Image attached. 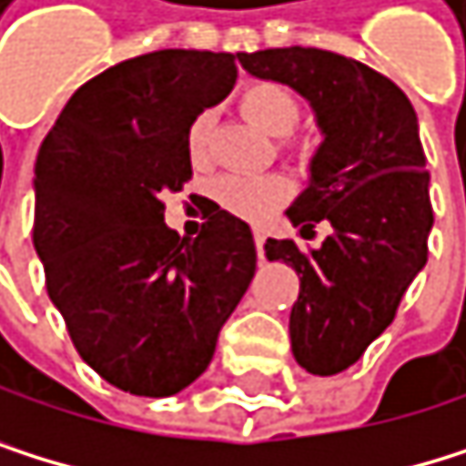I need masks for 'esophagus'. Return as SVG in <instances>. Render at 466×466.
<instances>
[{
    "label": "esophagus",
    "instance_id": "esophagus-1",
    "mask_svg": "<svg viewBox=\"0 0 466 466\" xmlns=\"http://www.w3.org/2000/svg\"><path fill=\"white\" fill-rule=\"evenodd\" d=\"M252 238H255V249H258V258L264 261V244H267V230H264V228H252Z\"/></svg>",
    "mask_w": 466,
    "mask_h": 466
}]
</instances>
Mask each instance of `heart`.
<instances>
[{"label": "heart", "mask_w": 466, "mask_h": 466, "mask_svg": "<svg viewBox=\"0 0 466 466\" xmlns=\"http://www.w3.org/2000/svg\"><path fill=\"white\" fill-rule=\"evenodd\" d=\"M241 110L249 119L258 125L269 136H289L297 122H299V99L294 96L291 88L272 83V80H258L249 83L241 91ZM214 130V113L202 110L197 113L188 133H186V147L194 160H205L208 141H211ZM291 194V186L283 177H225L217 186V199L230 214L244 217V219H264L275 208H280Z\"/></svg>", "instance_id": "obj_1"}]
</instances>
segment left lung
<instances>
[{"label":"left lung","mask_w":466,"mask_h":466,"mask_svg":"<svg viewBox=\"0 0 466 466\" xmlns=\"http://www.w3.org/2000/svg\"><path fill=\"white\" fill-rule=\"evenodd\" d=\"M244 72L289 86L314 110L322 144L309 188L286 217L306 236L328 222L317 249L267 238L269 261L299 275L289 336L311 375L353 367L391 325L428 261L433 228L425 152L409 96L375 68L314 46L238 52Z\"/></svg>","instance_id":"obj_1"}]
</instances>
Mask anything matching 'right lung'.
<instances>
[{
  "mask_svg": "<svg viewBox=\"0 0 466 466\" xmlns=\"http://www.w3.org/2000/svg\"><path fill=\"white\" fill-rule=\"evenodd\" d=\"M236 75L230 52L116 63L75 91L38 149L33 244L49 299L83 361L138 398H169L208 370L255 275L244 219L217 205L180 238L160 202L191 177V119Z\"/></svg>",
  "mask_w": 466,
  "mask_h": 466,
  "instance_id": "1",
  "label": "right lung"
}]
</instances>
